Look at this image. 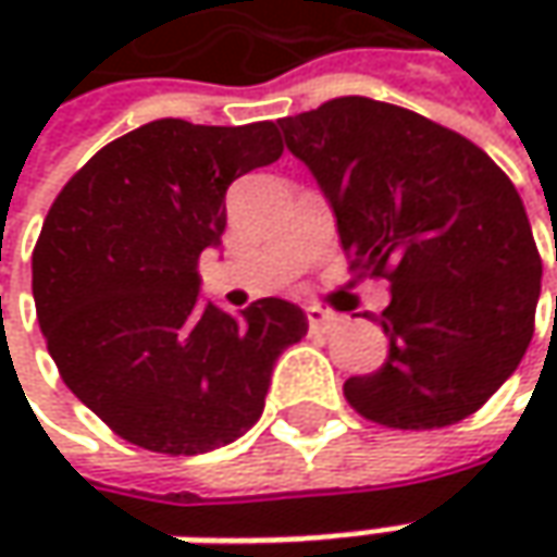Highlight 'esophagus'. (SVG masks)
<instances>
[{
	"label": "esophagus",
	"instance_id": "esophagus-1",
	"mask_svg": "<svg viewBox=\"0 0 557 557\" xmlns=\"http://www.w3.org/2000/svg\"><path fill=\"white\" fill-rule=\"evenodd\" d=\"M307 319H310V329H334L341 322L337 312L322 310V307H307Z\"/></svg>",
	"mask_w": 557,
	"mask_h": 557
}]
</instances>
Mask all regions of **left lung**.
<instances>
[{
	"mask_svg": "<svg viewBox=\"0 0 557 557\" xmlns=\"http://www.w3.org/2000/svg\"><path fill=\"white\" fill-rule=\"evenodd\" d=\"M278 126L332 203L350 272L391 282L387 359L344 384L347 403L396 431L474 416L533 337L543 260L518 188L474 141L387 101L332 98Z\"/></svg>",
	"mask_w": 557,
	"mask_h": 557,
	"instance_id": "obj_1",
	"label": "left lung"
}]
</instances>
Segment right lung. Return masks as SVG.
I'll use <instances>...</instances> for the list:
<instances>
[{
  "instance_id": "right-lung-1",
  "label": "right lung",
  "mask_w": 557,
  "mask_h": 557,
  "mask_svg": "<svg viewBox=\"0 0 557 557\" xmlns=\"http://www.w3.org/2000/svg\"><path fill=\"white\" fill-rule=\"evenodd\" d=\"M282 151L272 120H151L96 151L49 207L36 319L61 381L126 443L198 456L238 440L263 416L275 359L310 329L278 297L238 315L198 300L228 185Z\"/></svg>"
}]
</instances>
